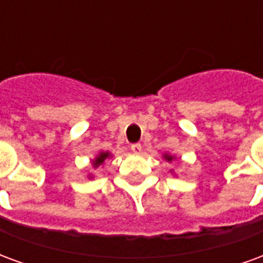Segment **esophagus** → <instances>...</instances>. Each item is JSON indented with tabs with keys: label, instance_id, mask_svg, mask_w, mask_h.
<instances>
[{
	"label": "esophagus",
	"instance_id": "34e87169",
	"mask_svg": "<svg viewBox=\"0 0 263 263\" xmlns=\"http://www.w3.org/2000/svg\"><path fill=\"white\" fill-rule=\"evenodd\" d=\"M131 151L134 154H141L142 152V145L141 143H134V145H131Z\"/></svg>",
	"mask_w": 263,
	"mask_h": 263
}]
</instances>
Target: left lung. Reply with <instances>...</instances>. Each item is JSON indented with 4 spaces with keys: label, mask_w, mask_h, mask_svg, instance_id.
<instances>
[{
    "label": "left lung",
    "mask_w": 263,
    "mask_h": 263,
    "mask_svg": "<svg viewBox=\"0 0 263 263\" xmlns=\"http://www.w3.org/2000/svg\"><path fill=\"white\" fill-rule=\"evenodd\" d=\"M163 159H165L166 162H173V160L176 159V156H173V155H169V154H163Z\"/></svg>",
    "instance_id": "1"
}]
</instances>
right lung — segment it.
Listing matches in <instances>:
<instances>
[{"instance_id":"add662e5","label":"right lung","mask_w":263,"mask_h":263,"mask_svg":"<svg viewBox=\"0 0 263 263\" xmlns=\"http://www.w3.org/2000/svg\"><path fill=\"white\" fill-rule=\"evenodd\" d=\"M109 158H111V154H109V152H107V151H105V152L101 151V152H100V154H98L97 156L91 160V166L94 167V169H97L98 166L103 165L104 162H105L107 159H109ZM87 177H88V179H92L94 176H92V175H88Z\"/></svg>"}]
</instances>
